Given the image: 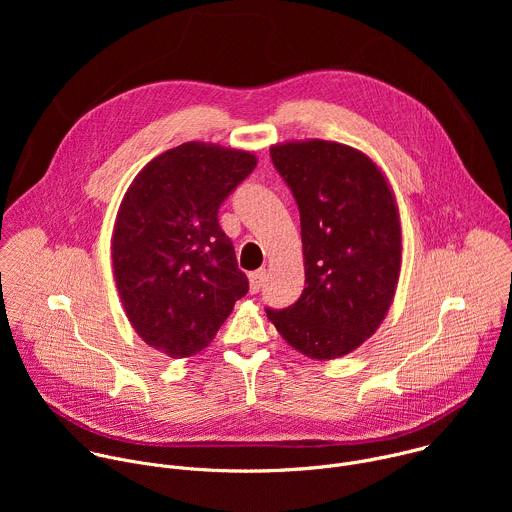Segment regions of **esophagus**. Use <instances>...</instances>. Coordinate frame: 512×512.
<instances>
[{
  "label": "esophagus",
  "instance_id": "esophagus-1",
  "mask_svg": "<svg viewBox=\"0 0 512 512\" xmlns=\"http://www.w3.org/2000/svg\"><path fill=\"white\" fill-rule=\"evenodd\" d=\"M265 279H267V271H265V269H259V271L249 273V281H251V291H253V294H257V291L261 289V285L265 283Z\"/></svg>",
  "mask_w": 512,
  "mask_h": 512
}]
</instances>
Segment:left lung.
<instances>
[{"label": "left lung", "mask_w": 512, "mask_h": 512, "mask_svg": "<svg viewBox=\"0 0 512 512\" xmlns=\"http://www.w3.org/2000/svg\"><path fill=\"white\" fill-rule=\"evenodd\" d=\"M269 154L300 208L306 287L289 308H267V318L310 358L344 356L377 332L395 296V194L381 168L344 143L285 141Z\"/></svg>", "instance_id": "obj_1"}]
</instances>
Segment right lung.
I'll return each instance as SVG.
<instances>
[{
	"instance_id": "add662e5",
	"label": "right lung",
	"mask_w": 512,
	"mask_h": 512,
	"mask_svg": "<svg viewBox=\"0 0 512 512\" xmlns=\"http://www.w3.org/2000/svg\"><path fill=\"white\" fill-rule=\"evenodd\" d=\"M255 166L251 152L186 141L133 178L111 251L123 310L145 344L172 358L200 352L249 291L218 208Z\"/></svg>"
}]
</instances>
